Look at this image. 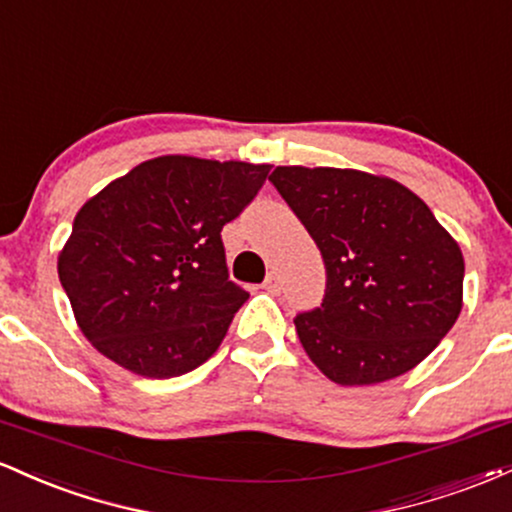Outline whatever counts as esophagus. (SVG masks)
Instances as JSON below:
<instances>
[{"label":"esophagus","mask_w":512,"mask_h":512,"mask_svg":"<svg viewBox=\"0 0 512 512\" xmlns=\"http://www.w3.org/2000/svg\"><path fill=\"white\" fill-rule=\"evenodd\" d=\"M264 291H269V293H276L281 289V279H279V274L276 272H269L267 274V279H264Z\"/></svg>","instance_id":"34e87169"}]
</instances>
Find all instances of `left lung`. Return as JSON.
I'll list each match as a JSON object with an SVG mask.
<instances>
[{"mask_svg":"<svg viewBox=\"0 0 512 512\" xmlns=\"http://www.w3.org/2000/svg\"><path fill=\"white\" fill-rule=\"evenodd\" d=\"M272 185L322 252L320 308L296 315L332 383L375 385L419 366L462 310L457 240L402 182L354 168L276 166Z\"/></svg>","mask_w":512,"mask_h":512,"instance_id":"obj_1","label":"left lung"}]
</instances>
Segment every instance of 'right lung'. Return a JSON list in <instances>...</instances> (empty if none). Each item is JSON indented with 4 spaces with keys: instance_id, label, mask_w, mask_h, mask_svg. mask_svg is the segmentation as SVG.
Masks as SVG:
<instances>
[{
    "instance_id": "right-lung-1",
    "label": "right lung",
    "mask_w": 512,
    "mask_h": 512,
    "mask_svg": "<svg viewBox=\"0 0 512 512\" xmlns=\"http://www.w3.org/2000/svg\"><path fill=\"white\" fill-rule=\"evenodd\" d=\"M269 168L158 156L88 199L57 257L88 342L156 380L214 356L248 301L228 279L221 228L255 199Z\"/></svg>"
}]
</instances>
